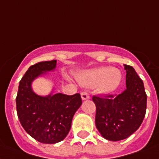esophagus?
<instances>
[{
	"label": "esophagus",
	"mask_w": 159,
	"mask_h": 159,
	"mask_svg": "<svg viewBox=\"0 0 159 159\" xmlns=\"http://www.w3.org/2000/svg\"><path fill=\"white\" fill-rule=\"evenodd\" d=\"M81 98H82L83 100H85V99H89V93H86V92H82V93H81Z\"/></svg>",
	"instance_id": "esophagus-1"
}]
</instances>
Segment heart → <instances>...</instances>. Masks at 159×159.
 Returning a JSON list of instances; mask_svg holds the SVG:
<instances>
[{
	"label": "heart",
	"instance_id": "obj_1",
	"mask_svg": "<svg viewBox=\"0 0 159 159\" xmlns=\"http://www.w3.org/2000/svg\"><path fill=\"white\" fill-rule=\"evenodd\" d=\"M78 80L86 86H97L99 92L110 93L115 90L122 80V74L118 69L103 66L81 72Z\"/></svg>",
	"mask_w": 159,
	"mask_h": 159
}]
</instances>
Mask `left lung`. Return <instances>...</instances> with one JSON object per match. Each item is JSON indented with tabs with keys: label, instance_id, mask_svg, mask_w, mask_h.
Instances as JSON below:
<instances>
[{
	"label": "left lung",
	"instance_id": "1",
	"mask_svg": "<svg viewBox=\"0 0 159 159\" xmlns=\"http://www.w3.org/2000/svg\"><path fill=\"white\" fill-rule=\"evenodd\" d=\"M126 70V89L119 95L93 96L96 106L95 125L100 134L110 141L129 137L144 119L147 94L143 82L132 66L124 65Z\"/></svg>",
	"mask_w": 159,
	"mask_h": 159
}]
</instances>
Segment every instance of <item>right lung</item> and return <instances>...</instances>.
Segmentation results:
<instances>
[{
  "label": "right lung",
  "mask_w": 159,
  "mask_h": 159,
  "mask_svg": "<svg viewBox=\"0 0 159 159\" xmlns=\"http://www.w3.org/2000/svg\"><path fill=\"white\" fill-rule=\"evenodd\" d=\"M56 66V60L36 63L28 69L20 81L16 111L20 124L35 140L56 143L70 132L75 113L82 104L80 94L63 93L39 96L31 89V82Z\"/></svg>",
  "instance_id": "right-lung-1"
}]
</instances>
